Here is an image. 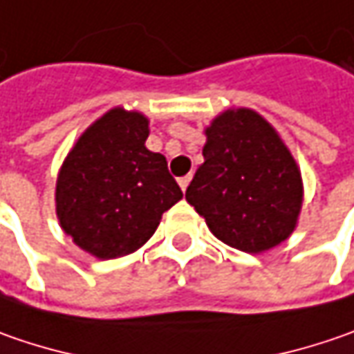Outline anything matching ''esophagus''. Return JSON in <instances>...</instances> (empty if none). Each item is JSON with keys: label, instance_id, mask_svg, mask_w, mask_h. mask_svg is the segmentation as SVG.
<instances>
[{"label": "esophagus", "instance_id": "esophagus-1", "mask_svg": "<svg viewBox=\"0 0 354 354\" xmlns=\"http://www.w3.org/2000/svg\"><path fill=\"white\" fill-rule=\"evenodd\" d=\"M189 183H191V175H185V177H181V179H179V187H181L183 191H187Z\"/></svg>", "mask_w": 354, "mask_h": 354}]
</instances>
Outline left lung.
Masks as SVG:
<instances>
[{
  "instance_id": "left-lung-1",
  "label": "left lung",
  "mask_w": 354,
  "mask_h": 354,
  "mask_svg": "<svg viewBox=\"0 0 354 354\" xmlns=\"http://www.w3.org/2000/svg\"><path fill=\"white\" fill-rule=\"evenodd\" d=\"M205 163L185 198L225 244L260 254L297 225L304 183L297 163L258 112L226 110L205 129Z\"/></svg>"
}]
</instances>
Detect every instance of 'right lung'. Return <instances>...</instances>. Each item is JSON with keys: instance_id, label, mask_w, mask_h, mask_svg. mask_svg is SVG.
<instances>
[{"instance_id": "obj_1", "label": "right lung", "mask_w": 354, "mask_h": 354, "mask_svg": "<svg viewBox=\"0 0 354 354\" xmlns=\"http://www.w3.org/2000/svg\"><path fill=\"white\" fill-rule=\"evenodd\" d=\"M147 136V118L114 108L78 138L59 171V223L96 258L142 248L161 214L183 198L165 157L145 147Z\"/></svg>"}]
</instances>
